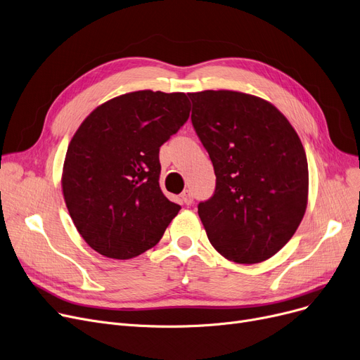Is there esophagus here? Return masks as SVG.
<instances>
[{
	"label": "esophagus",
	"mask_w": 360,
	"mask_h": 360,
	"mask_svg": "<svg viewBox=\"0 0 360 360\" xmlns=\"http://www.w3.org/2000/svg\"><path fill=\"white\" fill-rule=\"evenodd\" d=\"M181 198H182V201L185 202V205H193V201H194V195H193L191 190H185L181 194Z\"/></svg>",
	"instance_id": "34e87169"
}]
</instances>
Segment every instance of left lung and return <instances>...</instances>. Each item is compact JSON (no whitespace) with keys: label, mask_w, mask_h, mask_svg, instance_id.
Wrapping results in <instances>:
<instances>
[{"label":"left lung","mask_w":360,"mask_h":360,"mask_svg":"<svg viewBox=\"0 0 360 360\" xmlns=\"http://www.w3.org/2000/svg\"><path fill=\"white\" fill-rule=\"evenodd\" d=\"M188 97L216 175L213 195L198 205L207 238L228 260H266L291 240L306 212L309 170L300 138L259 97L237 91Z\"/></svg>","instance_id":"obj_1"}]
</instances>
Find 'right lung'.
Returning <instances> with one entry per match:
<instances>
[{
	"instance_id": "right-lung-1",
	"label": "right lung",
	"mask_w": 360,
	"mask_h": 360,
	"mask_svg": "<svg viewBox=\"0 0 360 360\" xmlns=\"http://www.w3.org/2000/svg\"><path fill=\"white\" fill-rule=\"evenodd\" d=\"M190 110L184 92L135 91L97 107L73 135L63 195L76 229L100 255L147 252L181 210L160 190L159 151Z\"/></svg>"
}]
</instances>
